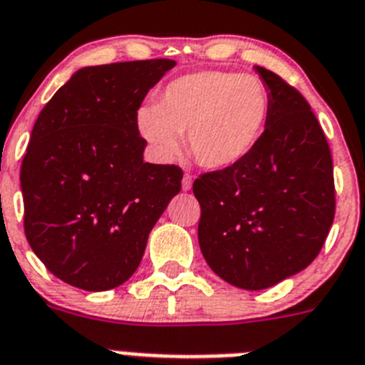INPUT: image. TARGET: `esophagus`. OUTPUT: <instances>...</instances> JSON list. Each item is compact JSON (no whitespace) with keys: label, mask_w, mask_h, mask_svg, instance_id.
Here are the masks:
<instances>
[{"label":"esophagus","mask_w":365,"mask_h":365,"mask_svg":"<svg viewBox=\"0 0 365 365\" xmlns=\"http://www.w3.org/2000/svg\"><path fill=\"white\" fill-rule=\"evenodd\" d=\"M191 185H192V176L191 174H185L182 180V189L183 191H189V189H191Z\"/></svg>","instance_id":"34e87169"}]
</instances>
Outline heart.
I'll use <instances>...</instances> for the list:
<instances>
[{"label":"heart","instance_id":"obj_1","mask_svg":"<svg viewBox=\"0 0 365 365\" xmlns=\"http://www.w3.org/2000/svg\"><path fill=\"white\" fill-rule=\"evenodd\" d=\"M271 109L267 85L256 76L204 70L174 79L159 106H143L137 128L155 154L168 161L180 152L182 133L200 167L225 170L256 148Z\"/></svg>","mask_w":365,"mask_h":365}]
</instances>
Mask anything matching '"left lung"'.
I'll use <instances>...</instances> for the list:
<instances>
[{
	"instance_id": "obj_1",
	"label": "left lung",
	"mask_w": 365,
	"mask_h": 365,
	"mask_svg": "<svg viewBox=\"0 0 365 365\" xmlns=\"http://www.w3.org/2000/svg\"><path fill=\"white\" fill-rule=\"evenodd\" d=\"M254 70L271 96L262 139L241 163L192 183L202 256L217 277L249 292L308 267L336 210L332 155L310 106L274 72Z\"/></svg>"
}]
</instances>
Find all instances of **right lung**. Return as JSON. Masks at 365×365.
<instances>
[{
    "mask_svg": "<svg viewBox=\"0 0 365 365\" xmlns=\"http://www.w3.org/2000/svg\"><path fill=\"white\" fill-rule=\"evenodd\" d=\"M174 66L152 59L79 68L33 125L20 173L26 237L70 286L124 284L182 189V168L146 163L137 128L145 96Z\"/></svg>",
    "mask_w": 365,
    "mask_h": 365,
    "instance_id": "obj_1",
    "label": "right lung"
}]
</instances>
